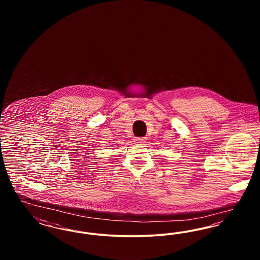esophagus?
<instances>
[{
	"instance_id": "1",
	"label": "esophagus",
	"mask_w": 260,
	"mask_h": 260,
	"mask_svg": "<svg viewBox=\"0 0 260 260\" xmlns=\"http://www.w3.org/2000/svg\"><path fill=\"white\" fill-rule=\"evenodd\" d=\"M146 140V137H136V142L137 144H142L144 143Z\"/></svg>"
}]
</instances>
